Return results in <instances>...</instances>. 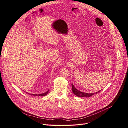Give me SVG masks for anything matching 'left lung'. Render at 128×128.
<instances>
[{"mask_svg":"<svg viewBox=\"0 0 128 128\" xmlns=\"http://www.w3.org/2000/svg\"><path fill=\"white\" fill-rule=\"evenodd\" d=\"M72 90L73 93H74L76 96H77L78 97H90V96L94 95V94H96L99 93L101 90H99L98 92H96L95 93H84V92H81V91L77 90L74 87V84H72Z\"/></svg>","mask_w":128,"mask_h":128,"instance_id":"obj_1","label":"left lung"}]
</instances>
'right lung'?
I'll list each match as a JSON object with an SVG mask.
<instances>
[{
	"mask_svg": "<svg viewBox=\"0 0 128 128\" xmlns=\"http://www.w3.org/2000/svg\"><path fill=\"white\" fill-rule=\"evenodd\" d=\"M49 92V90H48V91H46V92L44 93H42V94H29L31 95H33V96H46V95H47L48 94Z\"/></svg>",
	"mask_w": 128,
	"mask_h": 128,
	"instance_id": "1",
	"label": "right lung"
}]
</instances>
